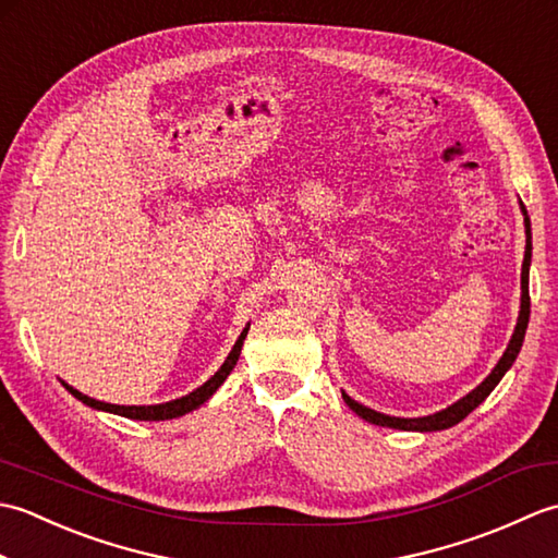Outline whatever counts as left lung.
<instances>
[{
    "label": "left lung",
    "instance_id": "1",
    "mask_svg": "<svg viewBox=\"0 0 558 558\" xmlns=\"http://www.w3.org/2000/svg\"><path fill=\"white\" fill-rule=\"evenodd\" d=\"M520 210H523L525 216V258H523V270H520V314H518V324L515 330L511 336V342H508L506 352L501 354V360L496 362V366L492 369V374L484 378V381L472 388L468 396H462L460 400H456L453 405H448L446 410H438L434 414H426V417H390V414L384 412H376L372 408L362 405V402L352 400L345 390H342V400L348 402V408L352 412H357L362 420L378 424V426H388V429H402V432H441L448 429V426H456L458 422H462L468 417V414L480 408L492 390L499 386V381L504 378V374L511 369L520 348H523V340H525V330H527V322H530V290H527V282H530V260H532V232H530V218H527V210L525 206L520 204Z\"/></svg>",
    "mask_w": 558,
    "mask_h": 558
}]
</instances>
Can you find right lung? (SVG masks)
<instances>
[{"label": "right lung", "instance_id": "obj_1", "mask_svg": "<svg viewBox=\"0 0 558 558\" xmlns=\"http://www.w3.org/2000/svg\"><path fill=\"white\" fill-rule=\"evenodd\" d=\"M248 333V324L244 326V330L240 333V338H236V342L232 345L230 354L225 357V362L220 364V369L213 374L208 381L204 386H198L196 390H192L189 396H182L177 400H170V402H158V405H112V402H102V400H96V398H88L83 396L81 390H76L74 386H69L62 381V386L69 390L71 396H74L76 400H81L83 405H88L93 410H100V412H112V414H120V417H126V420H141V422H162V420H174V417H182V414L186 412H194L196 408L204 405V402L208 398H213V393L225 384V378L230 376V372L234 369L236 360H240V352H242V345H244V338Z\"/></svg>", "mask_w": 558, "mask_h": 558}]
</instances>
